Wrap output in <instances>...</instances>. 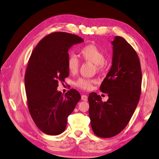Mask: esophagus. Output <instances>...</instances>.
Returning a JSON list of instances; mask_svg holds the SVG:
<instances>
[{"mask_svg": "<svg viewBox=\"0 0 159 159\" xmlns=\"http://www.w3.org/2000/svg\"><path fill=\"white\" fill-rule=\"evenodd\" d=\"M82 100H84V101H87L88 100V96L85 94L82 95Z\"/></svg>", "mask_w": 159, "mask_h": 159, "instance_id": "esophagus-1", "label": "esophagus"}]
</instances>
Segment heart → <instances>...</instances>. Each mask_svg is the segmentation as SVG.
<instances>
[{
	"mask_svg": "<svg viewBox=\"0 0 159 159\" xmlns=\"http://www.w3.org/2000/svg\"><path fill=\"white\" fill-rule=\"evenodd\" d=\"M80 55L82 59L86 61L90 62L96 65L98 70L101 69L105 61L104 52L97 46L94 44H88L84 46L80 50ZM80 62L74 55L69 56L67 61V67L71 73H75L78 71ZM94 81L92 80L80 77L75 82V85L84 90H90L92 87Z\"/></svg>",
	"mask_w": 159,
	"mask_h": 159,
	"instance_id": "b5f03b06",
	"label": "heart"
}]
</instances>
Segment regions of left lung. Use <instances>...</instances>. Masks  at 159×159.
I'll list each match as a JSON object with an SVG mask.
<instances>
[{
    "instance_id": "obj_1",
    "label": "left lung",
    "mask_w": 159,
    "mask_h": 159,
    "mask_svg": "<svg viewBox=\"0 0 159 159\" xmlns=\"http://www.w3.org/2000/svg\"><path fill=\"white\" fill-rule=\"evenodd\" d=\"M112 66L100 87L108 94L102 102L95 92L89 94V116L94 133L109 138L117 135L128 124L141 94L142 70L136 52L124 38L115 36Z\"/></svg>"
}]
</instances>
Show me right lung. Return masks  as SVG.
Instances as JSON below:
<instances>
[{"mask_svg":"<svg viewBox=\"0 0 159 159\" xmlns=\"http://www.w3.org/2000/svg\"><path fill=\"white\" fill-rule=\"evenodd\" d=\"M82 38L66 32H54L42 39L32 52L25 74V87L30 113L42 132L57 135L66 128L68 116L81 99L71 89L57 90L59 82L69 74L68 50L83 42Z\"/></svg>","mask_w":159,"mask_h":159,"instance_id":"obj_1","label":"right lung"}]
</instances>
